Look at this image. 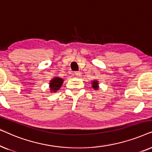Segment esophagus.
<instances>
[{
  "label": "esophagus",
  "instance_id": "obj_1",
  "mask_svg": "<svg viewBox=\"0 0 152 152\" xmlns=\"http://www.w3.org/2000/svg\"><path fill=\"white\" fill-rule=\"evenodd\" d=\"M75 75H76V76H80V75H81V72H75Z\"/></svg>",
  "mask_w": 152,
  "mask_h": 152
}]
</instances>
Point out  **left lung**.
Returning a JSON list of instances; mask_svg holds the SVG:
<instances>
[{"mask_svg": "<svg viewBox=\"0 0 152 152\" xmlns=\"http://www.w3.org/2000/svg\"><path fill=\"white\" fill-rule=\"evenodd\" d=\"M92 88L94 89L95 90H97L99 89V83L97 80H92Z\"/></svg>", "mask_w": 152, "mask_h": 152, "instance_id": "8db88e82", "label": "left lung"}]
</instances>
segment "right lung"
Returning <instances> with one entry per match:
<instances>
[{"mask_svg": "<svg viewBox=\"0 0 152 152\" xmlns=\"http://www.w3.org/2000/svg\"><path fill=\"white\" fill-rule=\"evenodd\" d=\"M63 79L60 77H55L50 81L49 87L50 91L53 92H56V91L59 90L60 87L62 86V83H63Z\"/></svg>", "mask_w": 152, "mask_h": 152, "instance_id": "1", "label": "right lung"}]
</instances>
